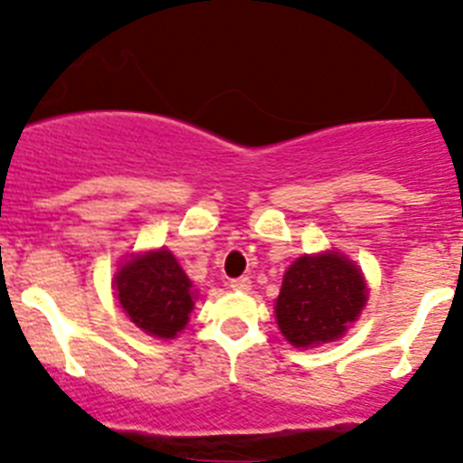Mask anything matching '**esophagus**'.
Here are the masks:
<instances>
[{"label": "esophagus", "instance_id": "obj_1", "mask_svg": "<svg viewBox=\"0 0 463 463\" xmlns=\"http://www.w3.org/2000/svg\"><path fill=\"white\" fill-rule=\"evenodd\" d=\"M231 288L232 290H249V288H251V279H249V277L231 279Z\"/></svg>", "mask_w": 463, "mask_h": 463}]
</instances>
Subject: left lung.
<instances>
[{"instance_id":"1","label":"left lung","mask_w":463,"mask_h":463,"mask_svg":"<svg viewBox=\"0 0 463 463\" xmlns=\"http://www.w3.org/2000/svg\"><path fill=\"white\" fill-rule=\"evenodd\" d=\"M366 302L360 269L339 253L302 256L283 277L277 323L298 348L339 339Z\"/></svg>"}]
</instances>
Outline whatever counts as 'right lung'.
Masks as SVG:
<instances>
[{
	"label": "right lung",
	"instance_id": "add662e5",
	"mask_svg": "<svg viewBox=\"0 0 463 463\" xmlns=\"http://www.w3.org/2000/svg\"><path fill=\"white\" fill-rule=\"evenodd\" d=\"M115 290L128 318L159 339H173L194 309L189 277L165 249L131 258L115 277Z\"/></svg>",
	"mask_w": 463,
	"mask_h": 463
}]
</instances>
